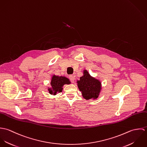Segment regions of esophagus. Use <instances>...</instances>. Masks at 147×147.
Returning a JSON list of instances; mask_svg holds the SVG:
<instances>
[{
	"label": "esophagus",
	"mask_w": 147,
	"mask_h": 147,
	"mask_svg": "<svg viewBox=\"0 0 147 147\" xmlns=\"http://www.w3.org/2000/svg\"><path fill=\"white\" fill-rule=\"evenodd\" d=\"M69 79H70V80L71 81V82H72V83H74V82H75V77L74 76V75H70V76H69Z\"/></svg>",
	"instance_id": "34e87169"
}]
</instances>
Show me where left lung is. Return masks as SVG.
<instances>
[{
    "instance_id": "obj_1",
    "label": "left lung",
    "mask_w": 147,
    "mask_h": 147,
    "mask_svg": "<svg viewBox=\"0 0 147 147\" xmlns=\"http://www.w3.org/2000/svg\"><path fill=\"white\" fill-rule=\"evenodd\" d=\"M79 89L86 100H96L102 89L101 82L92 76L86 69L83 70V75L77 81Z\"/></svg>"
}]
</instances>
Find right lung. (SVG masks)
Segmentation results:
<instances>
[{"label":"right lung","mask_w":147,"mask_h":147,"mask_svg":"<svg viewBox=\"0 0 147 147\" xmlns=\"http://www.w3.org/2000/svg\"><path fill=\"white\" fill-rule=\"evenodd\" d=\"M70 80L66 77L63 76H57L53 75L51 77L50 87H48L49 93L50 94L56 95L58 93L62 92L63 85L65 84H70Z\"/></svg>","instance_id":"right-lung-1"}]
</instances>
